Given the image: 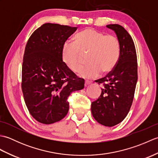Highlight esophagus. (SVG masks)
<instances>
[{
  "label": "esophagus",
  "instance_id": "obj_1",
  "mask_svg": "<svg viewBox=\"0 0 158 158\" xmlns=\"http://www.w3.org/2000/svg\"><path fill=\"white\" fill-rule=\"evenodd\" d=\"M92 83V81H85V86L87 87L88 85H90Z\"/></svg>",
  "mask_w": 158,
  "mask_h": 158
}]
</instances>
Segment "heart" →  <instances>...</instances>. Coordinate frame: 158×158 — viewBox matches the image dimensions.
<instances>
[{"label":"heart","mask_w":158,"mask_h":158,"mask_svg":"<svg viewBox=\"0 0 158 158\" xmlns=\"http://www.w3.org/2000/svg\"><path fill=\"white\" fill-rule=\"evenodd\" d=\"M81 53L88 52L87 62L89 64L81 69L78 75L84 78L93 79L100 73L110 71L118 61L120 54L119 40L113 35L88 28L75 35L73 41L64 45L62 57L63 62L73 72L82 66Z\"/></svg>","instance_id":"b5f03b06"}]
</instances>
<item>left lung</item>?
Wrapping results in <instances>:
<instances>
[{
	"label": "left lung",
	"mask_w": 158,
	"mask_h": 158,
	"mask_svg": "<svg viewBox=\"0 0 158 158\" xmlns=\"http://www.w3.org/2000/svg\"><path fill=\"white\" fill-rule=\"evenodd\" d=\"M115 33L120 54L115 68L97 83L103 84L101 94L92 103V115L103 126L112 127L122 122L132 104L136 85V52L133 40L125 28L118 24L107 25Z\"/></svg>",
	"instance_id": "1"
}]
</instances>
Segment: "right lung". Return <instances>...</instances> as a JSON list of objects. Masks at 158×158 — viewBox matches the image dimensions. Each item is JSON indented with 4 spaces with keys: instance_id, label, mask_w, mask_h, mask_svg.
Listing matches in <instances>:
<instances>
[{
    "instance_id": "1",
    "label": "right lung",
    "mask_w": 158,
    "mask_h": 158,
    "mask_svg": "<svg viewBox=\"0 0 158 158\" xmlns=\"http://www.w3.org/2000/svg\"><path fill=\"white\" fill-rule=\"evenodd\" d=\"M77 27L46 23L32 33L26 44L22 72V89L26 106L37 122L51 124L68 113L67 98L84 88L62 61V49Z\"/></svg>"
}]
</instances>
